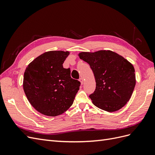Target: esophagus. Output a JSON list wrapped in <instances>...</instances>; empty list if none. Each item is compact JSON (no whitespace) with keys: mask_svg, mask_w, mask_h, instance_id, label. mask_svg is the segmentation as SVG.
Listing matches in <instances>:
<instances>
[{"mask_svg":"<svg viewBox=\"0 0 155 155\" xmlns=\"http://www.w3.org/2000/svg\"><path fill=\"white\" fill-rule=\"evenodd\" d=\"M79 81L81 82V84H83V79L82 78H79Z\"/></svg>","mask_w":155,"mask_h":155,"instance_id":"34e87169","label":"esophagus"}]
</instances>
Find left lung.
<instances>
[{
	"label": "left lung",
	"instance_id": "8db88e82",
	"mask_svg": "<svg viewBox=\"0 0 155 155\" xmlns=\"http://www.w3.org/2000/svg\"><path fill=\"white\" fill-rule=\"evenodd\" d=\"M79 58L89 64L96 86L89 95L93 104L108 112L121 109L129 101L136 85L133 64L110 50L81 52Z\"/></svg>",
	"mask_w": 155,
	"mask_h": 155
}]
</instances>
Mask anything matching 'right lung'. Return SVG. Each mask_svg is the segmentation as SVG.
<instances>
[{
	"label": "right lung",
	"mask_w": 155,
	"mask_h": 155,
	"mask_svg": "<svg viewBox=\"0 0 155 155\" xmlns=\"http://www.w3.org/2000/svg\"><path fill=\"white\" fill-rule=\"evenodd\" d=\"M68 51H49L39 55L26 68L23 88L30 104L48 116L63 114L73 104L80 81L70 76L63 64Z\"/></svg>",
	"instance_id": "right-lung-1"
}]
</instances>
